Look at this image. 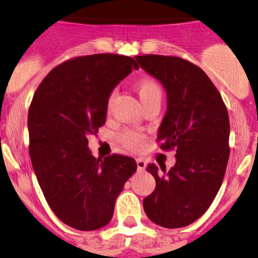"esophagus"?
<instances>
[{
  "instance_id": "34e87169",
  "label": "esophagus",
  "mask_w": 258,
  "mask_h": 258,
  "mask_svg": "<svg viewBox=\"0 0 258 258\" xmlns=\"http://www.w3.org/2000/svg\"><path fill=\"white\" fill-rule=\"evenodd\" d=\"M145 167H146V162L142 158H137V169L142 171V170H145Z\"/></svg>"
}]
</instances>
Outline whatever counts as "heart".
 I'll use <instances>...</instances> for the list:
<instances>
[{
  "label": "heart",
  "instance_id": "1",
  "mask_svg": "<svg viewBox=\"0 0 258 258\" xmlns=\"http://www.w3.org/2000/svg\"><path fill=\"white\" fill-rule=\"evenodd\" d=\"M134 88L140 96L142 104L148 103L149 100L155 99V97H161V88H159L158 83L150 78L137 79L134 83ZM113 99L114 93H110L109 97H108V103H106L108 109L113 103ZM118 140L126 149L136 150V149L141 148L142 144H144L145 134L138 131H133V129H125L118 134Z\"/></svg>",
  "mask_w": 258,
  "mask_h": 258
}]
</instances>
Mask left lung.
<instances>
[{
    "label": "left lung",
    "mask_w": 258,
    "mask_h": 258,
    "mask_svg": "<svg viewBox=\"0 0 258 258\" xmlns=\"http://www.w3.org/2000/svg\"><path fill=\"white\" fill-rule=\"evenodd\" d=\"M138 64L162 83L167 112L157 142L175 150L176 162L166 170L146 167L155 190L144 199L148 218L165 228H180L201 218L214 202L229 158L227 106L207 74L178 56L138 55Z\"/></svg>",
    "instance_id": "8db88e82"
}]
</instances>
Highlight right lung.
Returning a JSON list of instances; mask_svg holds the SVG:
<instances>
[{
	"mask_svg": "<svg viewBox=\"0 0 258 258\" xmlns=\"http://www.w3.org/2000/svg\"><path fill=\"white\" fill-rule=\"evenodd\" d=\"M133 57H72L48 72L29 108V153L42 192L56 218L79 231L103 228L136 170L132 157L95 158L88 137L105 124L106 103L120 80L137 70Z\"/></svg>",
	"mask_w": 258,
	"mask_h": 258,
	"instance_id": "add662e5",
	"label": "right lung"
}]
</instances>
